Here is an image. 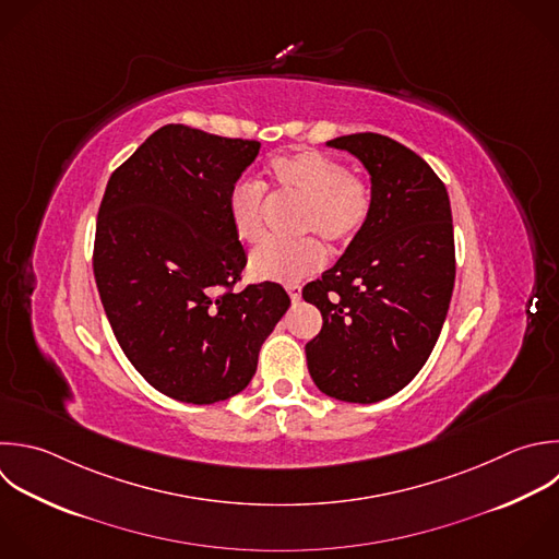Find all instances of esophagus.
I'll use <instances>...</instances> for the list:
<instances>
[{
  "label": "esophagus",
  "mask_w": 559,
  "mask_h": 559,
  "mask_svg": "<svg viewBox=\"0 0 559 559\" xmlns=\"http://www.w3.org/2000/svg\"><path fill=\"white\" fill-rule=\"evenodd\" d=\"M286 290H288V295H290L293 301H299V299H301V286H299V284H288Z\"/></svg>",
  "instance_id": "esophagus-1"
}]
</instances>
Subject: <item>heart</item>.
Returning <instances> with one entry per match:
<instances>
[{
	"mask_svg": "<svg viewBox=\"0 0 559 559\" xmlns=\"http://www.w3.org/2000/svg\"><path fill=\"white\" fill-rule=\"evenodd\" d=\"M269 179L282 194L301 201L297 231L317 234L336 247L352 245L367 227L373 212L371 183L349 173L330 155L299 151L271 162ZM264 188L255 181H238L227 197V214L234 234L242 242H258L264 234ZM325 264V249L314 236L297 240H271L249 258V273L260 282L290 284L317 273Z\"/></svg>",
	"mask_w": 559,
	"mask_h": 559,
	"instance_id": "b5f03b06",
	"label": "heart"
}]
</instances>
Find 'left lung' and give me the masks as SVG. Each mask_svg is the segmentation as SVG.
<instances>
[{"mask_svg": "<svg viewBox=\"0 0 559 559\" xmlns=\"http://www.w3.org/2000/svg\"><path fill=\"white\" fill-rule=\"evenodd\" d=\"M371 175L365 231L304 286L321 310L306 343L308 371L330 397L371 404L404 389L428 360L454 286V234L443 181L404 144L354 133L328 142Z\"/></svg>", "mask_w": 559, "mask_h": 559, "instance_id": "obj_1", "label": "left lung"}]
</instances>
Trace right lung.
I'll list each match as a JSON object with an SVG mask.
<instances>
[{
	"label": "right lung",
	"mask_w": 559,
	"mask_h": 559,
	"mask_svg": "<svg viewBox=\"0 0 559 559\" xmlns=\"http://www.w3.org/2000/svg\"><path fill=\"white\" fill-rule=\"evenodd\" d=\"M258 153L255 140L166 124L116 168L98 210L94 275L111 330L146 382L179 402L240 393L290 306L275 282L234 290L247 253L227 197Z\"/></svg>",
	"instance_id": "1"
}]
</instances>
